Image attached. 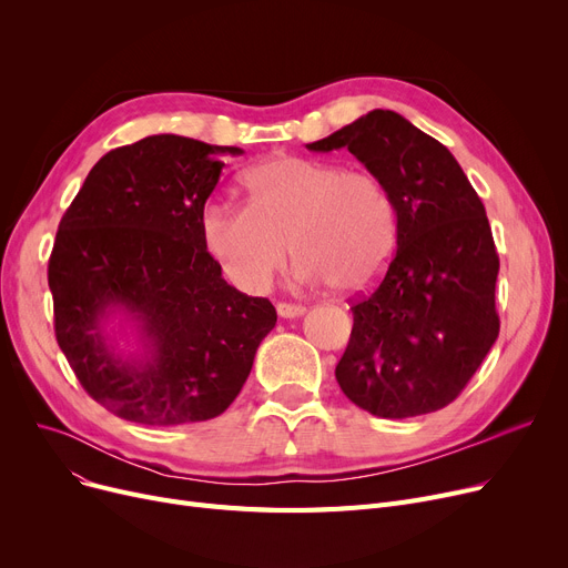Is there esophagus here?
I'll list each match as a JSON object with an SVG mask.
<instances>
[{"mask_svg":"<svg viewBox=\"0 0 568 568\" xmlns=\"http://www.w3.org/2000/svg\"><path fill=\"white\" fill-rule=\"evenodd\" d=\"M276 311H278V315H281V317H285V320L302 317V315L306 313V308H304V306H300V304H278V306H276Z\"/></svg>","mask_w":568,"mask_h":568,"instance_id":"34e87169","label":"esophagus"}]
</instances>
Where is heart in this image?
Instances as JSON below:
<instances>
[{"label":"heart","mask_w":568,"mask_h":568,"mask_svg":"<svg viewBox=\"0 0 568 568\" xmlns=\"http://www.w3.org/2000/svg\"><path fill=\"white\" fill-rule=\"evenodd\" d=\"M248 204L209 200L200 234L223 274L246 292H262L292 253L296 278L332 283L343 294L364 292L389 266L396 204L368 170L304 156H276L244 174Z\"/></svg>","instance_id":"1"}]
</instances>
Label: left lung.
<instances>
[{
  "mask_svg": "<svg viewBox=\"0 0 568 568\" xmlns=\"http://www.w3.org/2000/svg\"><path fill=\"white\" fill-rule=\"evenodd\" d=\"M306 146L349 149L389 189L398 219L389 268L352 306L336 366L343 394L382 419L446 407L499 334V257L481 197L449 149L394 110H373Z\"/></svg>",
  "mask_w": 568,
  "mask_h": 568,
  "instance_id": "8db88e82",
  "label": "left lung"
}]
</instances>
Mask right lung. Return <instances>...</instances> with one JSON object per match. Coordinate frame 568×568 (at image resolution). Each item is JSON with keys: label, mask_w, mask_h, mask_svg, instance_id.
I'll use <instances>...</instances> for the list:
<instances>
[{"label": "right lung", "mask_w": 568, "mask_h": 568, "mask_svg": "<svg viewBox=\"0 0 568 568\" xmlns=\"http://www.w3.org/2000/svg\"><path fill=\"white\" fill-rule=\"evenodd\" d=\"M242 154L172 133L112 149L59 223L48 264L57 343L84 392L126 422L223 414L276 326L272 302L227 285L200 234L223 156Z\"/></svg>", "instance_id": "1"}]
</instances>
